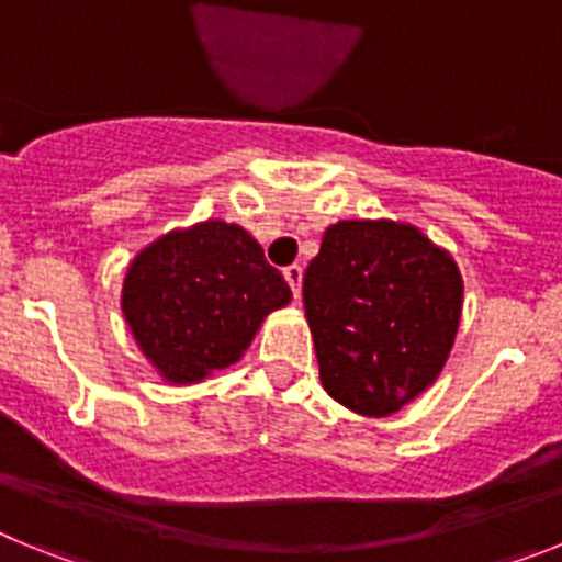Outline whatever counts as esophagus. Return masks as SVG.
Instances as JSON below:
<instances>
[{"instance_id": "34e87169", "label": "esophagus", "mask_w": 562, "mask_h": 562, "mask_svg": "<svg viewBox=\"0 0 562 562\" xmlns=\"http://www.w3.org/2000/svg\"><path fill=\"white\" fill-rule=\"evenodd\" d=\"M284 278H286V284H290L292 295L301 297V281H304V267H301V265H290L284 270Z\"/></svg>"}]
</instances>
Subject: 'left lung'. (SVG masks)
Listing matches in <instances>:
<instances>
[{"mask_svg":"<svg viewBox=\"0 0 562 562\" xmlns=\"http://www.w3.org/2000/svg\"><path fill=\"white\" fill-rule=\"evenodd\" d=\"M461 297L456 258L419 227L391 220L326 227L304 276L326 394L362 416L396 414L445 369Z\"/></svg>","mask_w":562,"mask_h":562,"instance_id":"obj_1","label":"left lung"}]
</instances>
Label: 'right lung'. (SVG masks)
<instances>
[{
  "label": "right lung",
  "mask_w": 562,
  "mask_h": 562,
  "mask_svg": "<svg viewBox=\"0 0 562 562\" xmlns=\"http://www.w3.org/2000/svg\"><path fill=\"white\" fill-rule=\"evenodd\" d=\"M290 284L238 225L196 222L143 247L128 265L121 310L137 349L173 385H193L241 360Z\"/></svg>",
  "instance_id": "obj_1"
}]
</instances>
